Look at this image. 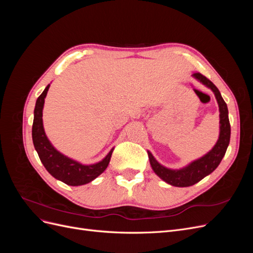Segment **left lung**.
<instances>
[{
    "label": "left lung",
    "instance_id": "obj_1",
    "mask_svg": "<svg viewBox=\"0 0 253 253\" xmlns=\"http://www.w3.org/2000/svg\"><path fill=\"white\" fill-rule=\"evenodd\" d=\"M192 76L195 79L202 82L204 85L209 87L214 95H215L219 108V137L217 142L210 152L179 170L168 169V168L160 165L154 158V156L151 154V152L148 151L150 164L153 171L164 181L174 187L193 186L196 182L206 177L207 175L211 174L218 167L221 159L225 156L229 141H230L231 128L228 117V108L218 88L208 78H206L205 76L200 73H194Z\"/></svg>",
    "mask_w": 253,
    "mask_h": 253
}]
</instances>
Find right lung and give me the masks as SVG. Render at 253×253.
<instances>
[{"mask_svg": "<svg viewBox=\"0 0 253 253\" xmlns=\"http://www.w3.org/2000/svg\"><path fill=\"white\" fill-rule=\"evenodd\" d=\"M48 88L49 84L45 87L43 93L38 97L35 106L33 124V141L35 149L45 169L56 179L63 181L68 186L85 185L104 172L110 164L114 149L109 152V154L101 162L94 165H82L61 154L59 151L53 148L44 132L42 120L44 100L47 95Z\"/></svg>", "mask_w": 253, "mask_h": 253, "instance_id": "obj_1", "label": "right lung"}]
</instances>
